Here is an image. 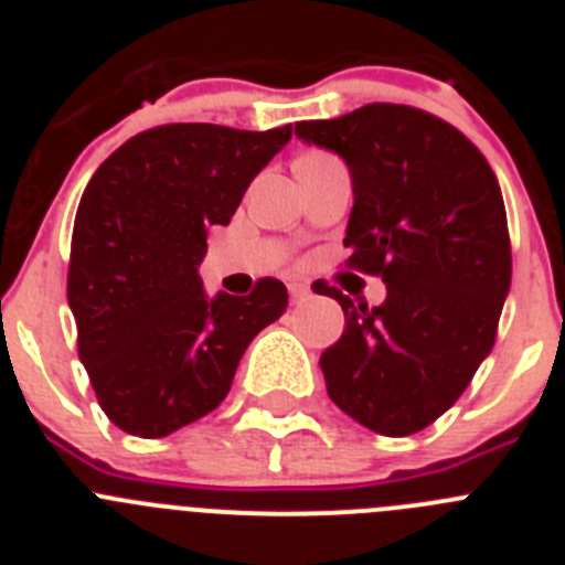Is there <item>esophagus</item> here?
Here are the masks:
<instances>
[{
  "label": "esophagus",
  "mask_w": 565,
  "mask_h": 565,
  "mask_svg": "<svg viewBox=\"0 0 565 565\" xmlns=\"http://www.w3.org/2000/svg\"><path fill=\"white\" fill-rule=\"evenodd\" d=\"M288 291H291L294 302H302V299L311 297V286L302 282V279H291V282H288Z\"/></svg>",
  "instance_id": "34e87169"
}]
</instances>
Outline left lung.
<instances>
[{
    "instance_id": "1",
    "label": "left lung",
    "mask_w": 565,
    "mask_h": 565,
    "mask_svg": "<svg viewBox=\"0 0 565 565\" xmlns=\"http://www.w3.org/2000/svg\"><path fill=\"white\" fill-rule=\"evenodd\" d=\"M294 135L344 161L348 263L387 286L379 308L322 288L344 311L342 337L319 356L328 396L379 436H411L450 411L495 342L512 282L498 178L456 127L402 104Z\"/></svg>"
}]
</instances>
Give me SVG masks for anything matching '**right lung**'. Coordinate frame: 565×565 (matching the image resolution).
<instances>
[{
    "mask_svg": "<svg viewBox=\"0 0 565 565\" xmlns=\"http://www.w3.org/2000/svg\"><path fill=\"white\" fill-rule=\"evenodd\" d=\"M291 141L169 124L129 138L96 169L73 226L67 302L102 411L129 436L163 438L226 398L248 342L282 317L288 291L209 297L206 232L228 226L248 183Z\"/></svg>",
    "mask_w": 565,
    "mask_h": 565,
    "instance_id": "obj_1",
    "label": "right lung"
}]
</instances>
